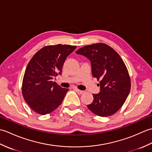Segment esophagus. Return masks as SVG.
Returning <instances> with one entry per match:
<instances>
[{
  "label": "esophagus",
  "mask_w": 152,
  "mask_h": 152,
  "mask_svg": "<svg viewBox=\"0 0 152 152\" xmlns=\"http://www.w3.org/2000/svg\"><path fill=\"white\" fill-rule=\"evenodd\" d=\"M74 90L76 91L77 93H78V94H82V93H83V91H82V90H79L78 89H74Z\"/></svg>",
  "instance_id": "34e87169"
}]
</instances>
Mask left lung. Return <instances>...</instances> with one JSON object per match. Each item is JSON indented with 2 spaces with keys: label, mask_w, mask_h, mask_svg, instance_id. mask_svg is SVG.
<instances>
[{
  "label": "left lung",
  "mask_w": 152,
  "mask_h": 152,
  "mask_svg": "<svg viewBox=\"0 0 152 152\" xmlns=\"http://www.w3.org/2000/svg\"><path fill=\"white\" fill-rule=\"evenodd\" d=\"M76 53L88 58L93 77L100 80V91L93 94V101L88 108L101 117L115 114L131 90L130 77L124 61L114 49L102 43L81 48Z\"/></svg>",
  "instance_id": "1"
}]
</instances>
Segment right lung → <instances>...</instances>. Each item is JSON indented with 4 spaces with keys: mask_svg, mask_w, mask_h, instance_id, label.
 I'll return each mask as SVG.
<instances>
[{
    "mask_svg": "<svg viewBox=\"0 0 152 152\" xmlns=\"http://www.w3.org/2000/svg\"><path fill=\"white\" fill-rule=\"evenodd\" d=\"M76 48L62 44L44 47L28 63L23 80L22 94L38 114H50L63 102L69 89L61 88L52 80L61 75L65 59Z\"/></svg>",
    "mask_w": 152,
    "mask_h": 152,
    "instance_id": "right-lung-1",
    "label": "right lung"
}]
</instances>
